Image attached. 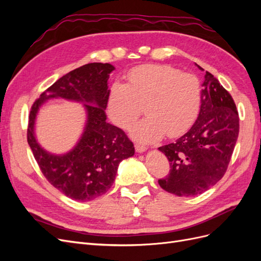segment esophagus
<instances>
[{"label":"esophagus","mask_w":261,"mask_h":261,"mask_svg":"<svg viewBox=\"0 0 261 261\" xmlns=\"http://www.w3.org/2000/svg\"><path fill=\"white\" fill-rule=\"evenodd\" d=\"M135 149L138 153H144L147 151V147L141 146V145H135Z\"/></svg>","instance_id":"1"}]
</instances>
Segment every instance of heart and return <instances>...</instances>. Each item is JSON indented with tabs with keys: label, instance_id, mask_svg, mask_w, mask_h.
I'll return each instance as SVG.
<instances>
[{
	"label": "heart",
	"instance_id": "obj_1",
	"mask_svg": "<svg viewBox=\"0 0 261 261\" xmlns=\"http://www.w3.org/2000/svg\"><path fill=\"white\" fill-rule=\"evenodd\" d=\"M129 83L115 81L109 90L108 113L127 128L143 111L147 117L132 125L130 136L141 144L184 134L196 121L201 103V85L192 74L169 65H145L130 70Z\"/></svg>",
	"mask_w": 261,
	"mask_h": 261
}]
</instances>
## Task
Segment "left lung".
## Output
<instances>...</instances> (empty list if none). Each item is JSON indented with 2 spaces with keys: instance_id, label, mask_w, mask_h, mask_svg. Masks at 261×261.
Wrapping results in <instances>:
<instances>
[{
  "instance_id": "8db88e82",
  "label": "left lung",
  "mask_w": 261,
  "mask_h": 261,
  "mask_svg": "<svg viewBox=\"0 0 261 261\" xmlns=\"http://www.w3.org/2000/svg\"><path fill=\"white\" fill-rule=\"evenodd\" d=\"M203 78L197 120L175 143L159 148L171 165L159 184L180 197L201 194L222 178L239 137L240 118L231 94L209 72Z\"/></svg>"
}]
</instances>
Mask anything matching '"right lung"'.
<instances>
[{"mask_svg":"<svg viewBox=\"0 0 261 261\" xmlns=\"http://www.w3.org/2000/svg\"><path fill=\"white\" fill-rule=\"evenodd\" d=\"M113 69L108 63H89L72 70L44 91L30 111L27 139L37 163L55 188L77 201L106 194L114 183L118 165L135 153L126 134L107 122L109 78ZM54 98L81 103L86 114L76 145L60 155L45 150L35 135L38 111Z\"/></svg>","mask_w":261,"mask_h":261,"instance_id":"obj_1","label":"right lung"}]
</instances>
